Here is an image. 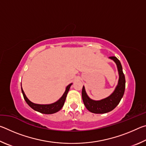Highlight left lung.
<instances>
[{"mask_svg":"<svg viewBox=\"0 0 146 146\" xmlns=\"http://www.w3.org/2000/svg\"><path fill=\"white\" fill-rule=\"evenodd\" d=\"M111 59L115 61L117 64L118 73H119V80L118 85L111 95L110 97L101 100H93L88 97L86 93L84 87L83 86L82 90V97L83 102L88 111L97 114H102L112 111L119 104L122 99L125 91V79L124 74L123 73L122 67L120 60L116 56H110Z\"/></svg>","mask_w":146,"mask_h":146,"instance_id":"left-lung-1","label":"left lung"}]
</instances>
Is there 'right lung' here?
I'll list each match as a JSON object with an SVG mask.
<instances>
[{
    "instance_id": "obj_1",
    "label": "right lung",
    "mask_w": 146,
    "mask_h": 146,
    "mask_svg": "<svg viewBox=\"0 0 146 146\" xmlns=\"http://www.w3.org/2000/svg\"><path fill=\"white\" fill-rule=\"evenodd\" d=\"M72 84H69L67 88L66 89V91L63 94L62 97L58 101H56V102L51 104H34L31 102V101L28 100V98L26 97V96L24 93L23 88H21L22 90V93H23V97L24 100H26V103L30 106V107L33 109L34 110L36 111H38L41 113H44V114H53V113H55L56 112L58 111L59 110H60L63 107L64 104V102H65L66 96H67V94L68 93L69 90H70V88Z\"/></svg>"
}]
</instances>
